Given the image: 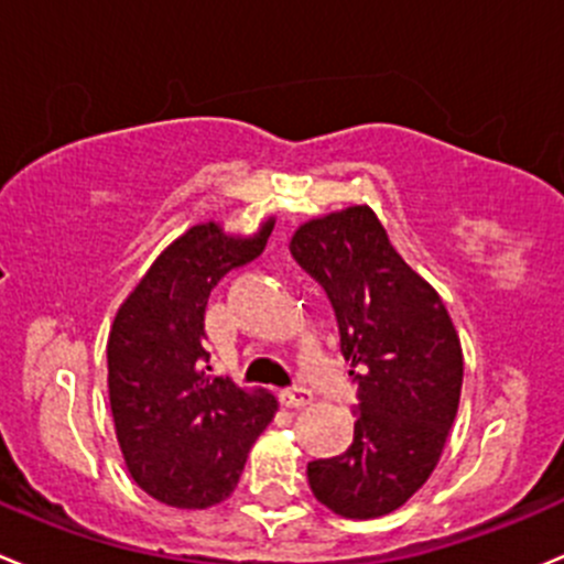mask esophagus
Returning a JSON list of instances; mask_svg holds the SVG:
<instances>
[{
  "label": "esophagus",
  "mask_w": 564,
  "mask_h": 564,
  "mask_svg": "<svg viewBox=\"0 0 564 564\" xmlns=\"http://www.w3.org/2000/svg\"><path fill=\"white\" fill-rule=\"evenodd\" d=\"M311 399H314V393L305 386H294L281 391V402L286 404V408H305V404H311Z\"/></svg>",
  "instance_id": "esophagus-1"
}]
</instances>
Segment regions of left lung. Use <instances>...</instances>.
Returning <instances> with one entry per match:
<instances>
[{
  "label": "left lung",
  "mask_w": 564,
  "mask_h": 564,
  "mask_svg": "<svg viewBox=\"0 0 564 564\" xmlns=\"http://www.w3.org/2000/svg\"><path fill=\"white\" fill-rule=\"evenodd\" d=\"M289 250L330 297L358 382L352 446L308 463V485L341 518L388 516L444 455L460 404V336L366 204L303 223Z\"/></svg>",
  "instance_id": "obj_1"
}]
</instances>
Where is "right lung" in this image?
<instances>
[{
    "label": "right lung",
    "instance_id": "right-lung-1",
    "mask_svg": "<svg viewBox=\"0 0 564 564\" xmlns=\"http://www.w3.org/2000/svg\"><path fill=\"white\" fill-rule=\"evenodd\" d=\"M275 220L234 237L209 220L184 231L120 303L107 341L109 408L131 479L178 510H206L237 488L250 446L278 410L264 388L212 375L204 314L226 272L264 250Z\"/></svg>",
    "mask_w": 564,
    "mask_h": 564
}]
</instances>
